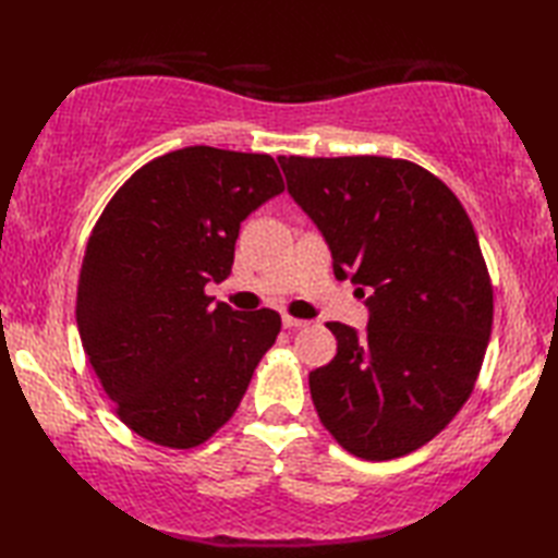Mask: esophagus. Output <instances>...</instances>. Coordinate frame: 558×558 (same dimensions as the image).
<instances>
[{"label": "esophagus", "mask_w": 558, "mask_h": 558, "mask_svg": "<svg viewBox=\"0 0 558 558\" xmlns=\"http://www.w3.org/2000/svg\"><path fill=\"white\" fill-rule=\"evenodd\" d=\"M282 326H286V328H304V326H310V322H304V318H294V316L286 314V316H282Z\"/></svg>", "instance_id": "1"}]
</instances>
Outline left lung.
<instances>
[{
	"instance_id": "1",
	"label": "left lung",
	"mask_w": 558,
	"mask_h": 558,
	"mask_svg": "<svg viewBox=\"0 0 558 558\" xmlns=\"http://www.w3.org/2000/svg\"><path fill=\"white\" fill-rule=\"evenodd\" d=\"M278 160L326 236L336 278L369 292L366 336L326 324L338 352L310 374L318 420L352 456H408L465 405L489 345L494 288L475 228L458 196L410 160Z\"/></svg>"
}]
</instances>
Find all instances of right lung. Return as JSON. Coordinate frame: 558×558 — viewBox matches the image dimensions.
Returning a JSON list of instances; mask_svg holds the SVG:
<instances>
[{
  "label": "right lung",
  "instance_id": "right-lung-1",
  "mask_svg": "<svg viewBox=\"0 0 558 558\" xmlns=\"http://www.w3.org/2000/svg\"><path fill=\"white\" fill-rule=\"evenodd\" d=\"M286 192L266 153L189 146L146 162L117 189L83 254V350L129 429L196 448L228 422L280 314L213 304L230 276L240 222Z\"/></svg>",
  "mask_w": 558,
  "mask_h": 558
}]
</instances>
